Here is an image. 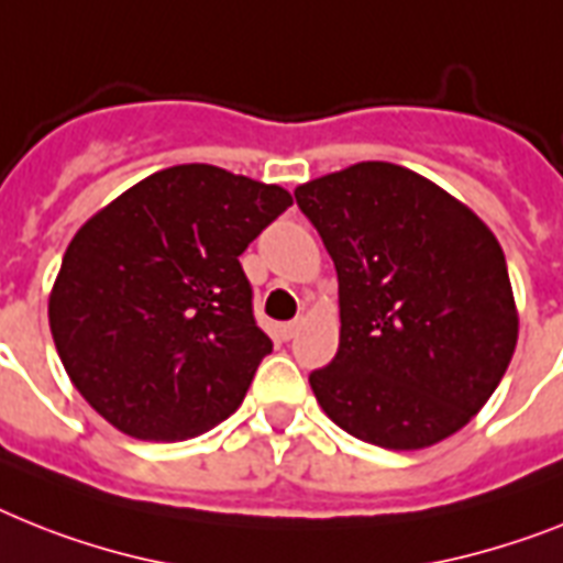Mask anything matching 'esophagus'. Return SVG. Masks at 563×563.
I'll return each instance as SVG.
<instances>
[{
  "label": "esophagus",
  "mask_w": 563,
  "mask_h": 563,
  "mask_svg": "<svg viewBox=\"0 0 563 563\" xmlns=\"http://www.w3.org/2000/svg\"><path fill=\"white\" fill-rule=\"evenodd\" d=\"M301 324H305V319H292V322L278 324V336H282V339H292V336H296V333L301 331Z\"/></svg>",
  "instance_id": "34e87169"
}]
</instances>
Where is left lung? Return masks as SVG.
<instances>
[{
	"instance_id": "8db88e82",
	"label": "left lung",
	"mask_w": 563,
	"mask_h": 563,
	"mask_svg": "<svg viewBox=\"0 0 563 563\" xmlns=\"http://www.w3.org/2000/svg\"><path fill=\"white\" fill-rule=\"evenodd\" d=\"M296 203L339 278V351L310 374L322 411L394 452L452 438L518 342L498 239L438 184L383 161L308 180Z\"/></svg>"
}]
</instances>
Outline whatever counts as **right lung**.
I'll return each instance as SVG.
<instances>
[{"label": "right lung", "instance_id": "right-lung-1", "mask_svg": "<svg viewBox=\"0 0 563 563\" xmlns=\"http://www.w3.org/2000/svg\"><path fill=\"white\" fill-rule=\"evenodd\" d=\"M292 203L209 164L155 172L77 230L48 299L74 388L129 438H198L273 351L239 255Z\"/></svg>", "mask_w": 563, "mask_h": 563}]
</instances>
